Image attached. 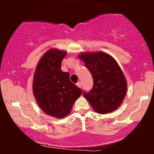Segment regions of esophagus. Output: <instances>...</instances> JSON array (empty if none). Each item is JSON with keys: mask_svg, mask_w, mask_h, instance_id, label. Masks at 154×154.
<instances>
[{"mask_svg": "<svg viewBox=\"0 0 154 154\" xmlns=\"http://www.w3.org/2000/svg\"><path fill=\"white\" fill-rule=\"evenodd\" d=\"M76 85H77V87H78V88H81V87H82V85H81V82H78Z\"/></svg>", "mask_w": 154, "mask_h": 154, "instance_id": "1", "label": "esophagus"}]
</instances>
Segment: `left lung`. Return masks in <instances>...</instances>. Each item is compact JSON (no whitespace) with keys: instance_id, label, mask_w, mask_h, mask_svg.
Wrapping results in <instances>:
<instances>
[{"instance_id":"obj_1","label":"left lung","mask_w":154,"mask_h":154,"mask_svg":"<svg viewBox=\"0 0 154 154\" xmlns=\"http://www.w3.org/2000/svg\"><path fill=\"white\" fill-rule=\"evenodd\" d=\"M79 57L93 77V88L83 91V95L93 110L104 114L117 109L126 95L127 82L116 61L103 52L81 54Z\"/></svg>"}]
</instances>
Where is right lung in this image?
Segmentation results:
<instances>
[{"label": "right lung", "mask_w": 154, "mask_h": 154, "mask_svg": "<svg viewBox=\"0 0 154 154\" xmlns=\"http://www.w3.org/2000/svg\"><path fill=\"white\" fill-rule=\"evenodd\" d=\"M64 51L51 49L39 61L33 79V93L39 106L48 115L63 118L71 111L82 90L61 71Z\"/></svg>", "instance_id": "obj_1"}]
</instances>
